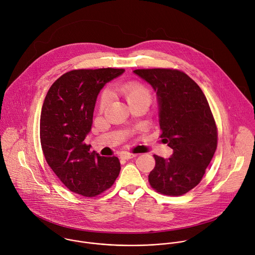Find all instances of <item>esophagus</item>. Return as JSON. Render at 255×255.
Wrapping results in <instances>:
<instances>
[{
	"instance_id": "obj_1",
	"label": "esophagus",
	"mask_w": 255,
	"mask_h": 255,
	"mask_svg": "<svg viewBox=\"0 0 255 255\" xmlns=\"http://www.w3.org/2000/svg\"><path fill=\"white\" fill-rule=\"evenodd\" d=\"M136 156V154H134V153H129V152H123L122 154H121V157L123 158V159H130V158H133V157H135Z\"/></svg>"
}]
</instances>
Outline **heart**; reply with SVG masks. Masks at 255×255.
<instances>
[{
	"mask_svg": "<svg viewBox=\"0 0 255 255\" xmlns=\"http://www.w3.org/2000/svg\"><path fill=\"white\" fill-rule=\"evenodd\" d=\"M117 90L127 99V102L129 104L136 101H140V100H147L150 102V99H151L149 90L139 83H135V82L128 83L118 87ZM109 100H110V93L108 91H104L101 95L100 104H99L101 111L105 110L109 103Z\"/></svg>",
	"mask_w": 255,
	"mask_h": 255,
	"instance_id": "b5f03b06",
	"label": "heart"
}]
</instances>
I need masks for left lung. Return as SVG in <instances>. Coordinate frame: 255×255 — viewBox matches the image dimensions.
Returning <instances> with one entry per match:
<instances>
[{
    "instance_id": "obj_1",
    "label": "left lung",
    "mask_w": 255,
    "mask_h": 255,
    "mask_svg": "<svg viewBox=\"0 0 255 255\" xmlns=\"http://www.w3.org/2000/svg\"><path fill=\"white\" fill-rule=\"evenodd\" d=\"M133 72L156 92L160 137L173 149L166 159L154 155L150 186L163 195H184L200 183L217 148V128L208 101L183 71L152 68Z\"/></svg>"
}]
</instances>
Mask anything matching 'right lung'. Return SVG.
<instances>
[{"label":"right lung","instance_id":"right-lung-1","mask_svg":"<svg viewBox=\"0 0 255 255\" xmlns=\"http://www.w3.org/2000/svg\"><path fill=\"white\" fill-rule=\"evenodd\" d=\"M125 69H78L50 87L41 111L40 141L45 159L62 184L84 197L111 188L121 166L116 156L90 152L85 139L93 125L98 95Z\"/></svg>","mask_w":255,"mask_h":255}]
</instances>
